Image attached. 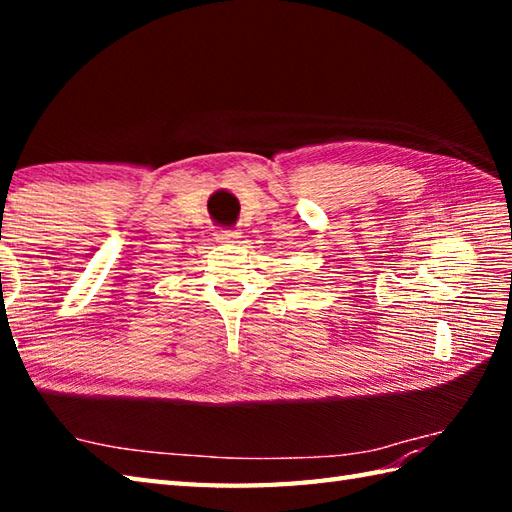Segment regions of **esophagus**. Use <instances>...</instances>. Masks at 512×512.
Here are the masks:
<instances>
[{"label":"esophagus","instance_id":"esophagus-1","mask_svg":"<svg viewBox=\"0 0 512 512\" xmlns=\"http://www.w3.org/2000/svg\"><path fill=\"white\" fill-rule=\"evenodd\" d=\"M215 239H217V242H224V244H228V242L233 244L239 239V233L233 231V228H220V231L215 233Z\"/></svg>","mask_w":512,"mask_h":512}]
</instances>
